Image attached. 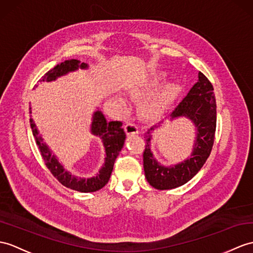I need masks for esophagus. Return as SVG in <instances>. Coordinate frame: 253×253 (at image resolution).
<instances>
[{
    "instance_id": "esophagus-1",
    "label": "esophagus",
    "mask_w": 253,
    "mask_h": 253,
    "mask_svg": "<svg viewBox=\"0 0 253 253\" xmlns=\"http://www.w3.org/2000/svg\"><path fill=\"white\" fill-rule=\"evenodd\" d=\"M125 131L128 134H136L139 133V128L137 127V125H134L133 123H127L125 125Z\"/></svg>"
}]
</instances>
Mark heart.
I'll return each mask as SVG.
<instances>
[{"label":"heart","instance_id":"obj_1","mask_svg":"<svg viewBox=\"0 0 253 253\" xmlns=\"http://www.w3.org/2000/svg\"><path fill=\"white\" fill-rule=\"evenodd\" d=\"M167 78V72L157 71L152 74L150 78L144 80L141 83L133 85L129 88L128 91L133 97H144L152 92L150 96L143 99L140 103L139 111L142 117L146 120H153L165 111L180 91V85L177 82H168L157 90L156 88L161 85ZM156 89V91L155 89ZM155 90V92L154 90ZM155 92L153 93V91ZM114 100L120 105H125V99L121 95H115Z\"/></svg>","mask_w":253,"mask_h":253}]
</instances>
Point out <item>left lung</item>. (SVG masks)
Segmentation results:
<instances>
[{"instance_id":"8db88e82","label":"left lung","mask_w":253,"mask_h":253,"mask_svg":"<svg viewBox=\"0 0 253 253\" xmlns=\"http://www.w3.org/2000/svg\"><path fill=\"white\" fill-rule=\"evenodd\" d=\"M180 117L189 119L196 130L192 153L184 161L165 166L154 157L151 150L152 133L163 126L161 123L144 134L143 168L146 180L154 189L171 190L185 184L201 170L212 150L216 125L215 98L212 85L202 72L198 73L197 83L170 114V121Z\"/></svg>"}]
</instances>
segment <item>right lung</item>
Segmentation results:
<instances>
[{"mask_svg":"<svg viewBox=\"0 0 253 253\" xmlns=\"http://www.w3.org/2000/svg\"><path fill=\"white\" fill-rule=\"evenodd\" d=\"M79 69L87 70L88 64L81 62L80 60L76 59L66 60L61 62L60 64H57L55 68L49 70V71L40 80V82H47V83H48V82H54L58 78L67 75L70 72L78 71ZM31 113L32 111L30 108V114ZM30 125L33 136L35 138V141H37V144L41 152V155H42L45 162L46 167L50 170V172L54 174V177L59 181L62 185L74 191L88 193L99 191L108 183L111 177V173H112L116 157L119 156L120 152L122 151L125 143L126 133L124 131V129L122 128V122H108L103 113L99 109L93 112L90 125V132L93 136H97L101 139L104 146L105 157L102 167L99 169V172L90 178L78 177V175L72 174L69 170L64 169L62 164L59 163L55 154H52L49 146L46 144L44 139L40 134L32 117L30 119Z\"/></svg>","mask_w":253,"mask_h":253,"instance_id":"obj_1","label":"right lung"}]
</instances>
